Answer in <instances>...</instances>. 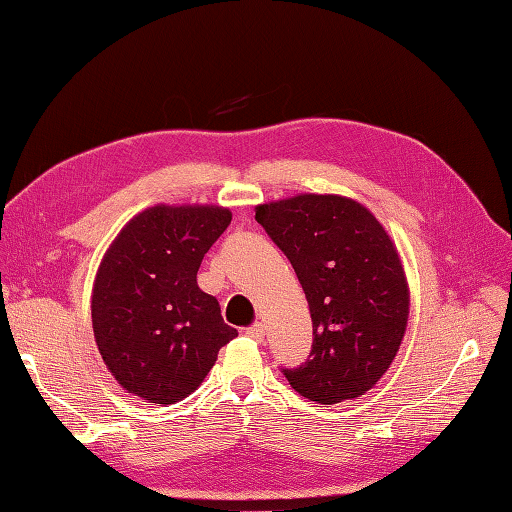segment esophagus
<instances>
[{"label":"esophagus","instance_id":"34e87169","mask_svg":"<svg viewBox=\"0 0 512 512\" xmlns=\"http://www.w3.org/2000/svg\"><path fill=\"white\" fill-rule=\"evenodd\" d=\"M245 335L252 337L254 342H262V337H265V324H252V327L245 329Z\"/></svg>","mask_w":512,"mask_h":512}]
</instances>
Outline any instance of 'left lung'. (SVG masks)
<instances>
[{
	"instance_id": "obj_1",
	"label": "left lung",
	"mask_w": 512,
	"mask_h": 512,
	"mask_svg": "<svg viewBox=\"0 0 512 512\" xmlns=\"http://www.w3.org/2000/svg\"><path fill=\"white\" fill-rule=\"evenodd\" d=\"M256 222L297 273L314 324L305 365L284 369L318 404L361 397L404 342L410 288L389 232L359 200L297 194L256 207Z\"/></svg>"
}]
</instances>
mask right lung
Listing matches in <instances>:
<instances>
[{
  "mask_svg": "<svg viewBox=\"0 0 512 512\" xmlns=\"http://www.w3.org/2000/svg\"><path fill=\"white\" fill-rule=\"evenodd\" d=\"M232 213L218 205H156L119 230L91 290V324L106 369L149 404L192 395L237 329L196 273Z\"/></svg>",
  "mask_w": 512,
  "mask_h": 512,
  "instance_id": "obj_1",
  "label": "right lung"
}]
</instances>
